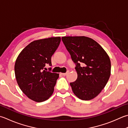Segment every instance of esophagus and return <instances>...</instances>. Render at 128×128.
I'll return each mask as SVG.
<instances>
[{
  "instance_id": "obj_1",
  "label": "esophagus",
  "mask_w": 128,
  "mask_h": 128,
  "mask_svg": "<svg viewBox=\"0 0 128 128\" xmlns=\"http://www.w3.org/2000/svg\"><path fill=\"white\" fill-rule=\"evenodd\" d=\"M68 72H66V73H61V74L62 76H66L68 74Z\"/></svg>"
}]
</instances>
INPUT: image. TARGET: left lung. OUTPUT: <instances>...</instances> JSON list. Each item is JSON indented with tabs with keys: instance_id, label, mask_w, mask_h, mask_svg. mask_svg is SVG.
Wrapping results in <instances>:
<instances>
[{
	"instance_id": "1",
	"label": "left lung",
	"mask_w": 128,
	"mask_h": 128,
	"mask_svg": "<svg viewBox=\"0 0 128 128\" xmlns=\"http://www.w3.org/2000/svg\"><path fill=\"white\" fill-rule=\"evenodd\" d=\"M62 40L76 66L77 79L70 83L72 92L83 100L92 99L104 89L110 76L108 55L88 37L64 36Z\"/></svg>"
}]
</instances>
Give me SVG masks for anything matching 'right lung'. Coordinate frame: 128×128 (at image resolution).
<instances>
[{
	"instance_id": "1",
	"label": "right lung",
	"mask_w": 128,
	"mask_h": 128,
	"mask_svg": "<svg viewBox=\"0 0 128 128\" xmlns=\"http://www.w3.org/2000/svg\"><path fill=\"white\" fill-rule=\"evenodd\" d=\"M61 41L60 37L37 40L24 48L15 63V75L22 91L32 100L42 102L53 93L59 74L44 70L52 66L51 58Z\"/></svg>"
}]
</instances>
